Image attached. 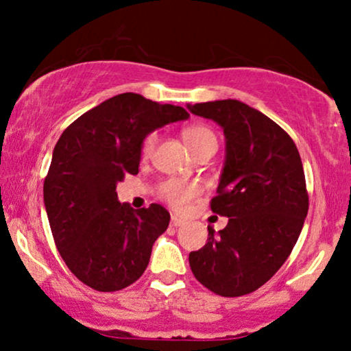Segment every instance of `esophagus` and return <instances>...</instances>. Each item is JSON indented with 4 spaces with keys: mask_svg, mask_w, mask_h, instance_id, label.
Segmentation results:
<instances>
[{
    "mask_svg": "<svg viewBox=\"0 0 351 351\" xmlns=\"http://www.w3.org/2000/svg\"><path fill=\"white\" fill-rule=\"evenodd\" d=\"M183 223H184V221L181 219L180 216H175V215L171 216V221H170V224H171L173 228H178V226H181V224H183Z\"/></svg>",
    "mask_w": 351,
    "mask_h": 351,
    "instance_id": "obj_1",
    "label": "esophagus"
}]
</instances>
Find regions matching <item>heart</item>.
Wrapping results in <instances>:
<instances>
[{
  "label": "heart",
  "mask_w": 351,
  "mask_h": 351,
  "mask_svg": "<svg viewBox=\"0 0 351 351\" xmlns=\"http://www.w3.org/2000/svg\"><path fill=\"white\" fill-rule=\"evenodd\" d=\"M183 140L188 145L193 155L199 153L201 150L209 147H217L216 135L209 130L204 125H191V127L183 130ZM156 143V134H150L143 140L142 145V155L148 156L153 152V147ZM198 195V188L191 183H184L180 180H170L162 186V196L171 206L181 208L188 203L189 199L195 198Z\"/></svg>",
  "instance_id": "b5f03b06"
}]
</instances>
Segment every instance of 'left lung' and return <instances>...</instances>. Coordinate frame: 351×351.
<instances>
[{"mask_svg":"<svg viewBox=\"0 0 351 351\" xmlns=\"http://www.w3.org/2000/svg\"><path fill=\"white\" fill-rule=\"evenodd\" d=\"M186 107L224 132L226 155L211 209L228 217L221 231L208 226V243L189 252V267L217 295H245L287 261L307 217L299 150L274 120L241 100Z\"/></svg>","mask_w":351,"mask_h":351,"instance_id":"obj_1","label":"left lung"}]
</instances>
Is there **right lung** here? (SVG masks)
Here are the masks:
<instances>
[{
	"mask_svg": "<svg viewBox=\"0 0 351 351\" xmlns=\"http://www.w3.org/2000/svg\"><path fill=\"white\" fill-rule=\"evenodd\" d=\"M188 117L183 107L125 92L80 115L56 143L44 206L64 263L88 287L120 291L147 269L170 213L119 203L115 188L125 173H138L147 135Z\"/></svg>",
	"mask_w": 351,
	"mask_h": 351,
	"instance_id": "obj_1",
	"label": "right lung"
}]
</instances>
